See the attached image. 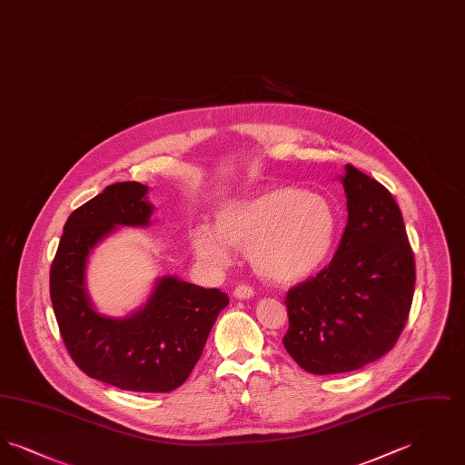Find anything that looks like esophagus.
I'll list each match as a JSON object with an SVG mask.
<instances>
[{"mask_svg":"<svg viewBox=\"0 0 465 465\" xmlns=\"http://www.w3.org/2000/svg\"><path fill=\"white\" fill-rule=\"evenodd\" d=\"M233 296L241 298V300L251 298V296H254V289H252V286H249V284H239L237 288L233 289Z\"/></svg>","mask_w":465,"mask_h":465,"instance_id":"34e87169","label":"esophagus"}]
</instances>
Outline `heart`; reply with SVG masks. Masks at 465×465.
I'll use <instances>...</instances> for the list:
<instances>
[{
  "label": "heart",
  "mask_w": 465,
  "mask_h": 465,
  "mask_svg": "<svg viewBox=\"0 0 465 465\" xmlns=\"http://www.w3.org/2000/svg\"><path fill=\"white\" fill-rule=\"evenodd\" d=\"M336 235L338 213L331 200L313 190L279 184L224 202L216 226L200 223L190 239L203 265L226 268L235 247L247 251L266 279L292 282L326 263Z\"/></svg>",
  "instance_id": "obj_1"
}]
</instances>
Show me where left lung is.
I'll return each mask as SVG.
<instances>
[{"label": "left lung", "instance_id": "left-lung-1", "mask_svg": "<svg viewBox=\"0 0 465 465\" xmlns=\"http://www.w3.org/2000/svg\"><path fill=\"white\" fill-rule=\"evenodd\" d=\"M341 183L349 222L334 258L284 302L282 343L313 375L355 371L392 351L415 291V258L391 192L351 163Z\"/></svg>", "mask_w": 465, "mask_h": 465}]
</instances>
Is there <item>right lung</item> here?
Here are the masks:
<instances>
[{
    "label": "right lung",
    "instance_id": "1",
    "mask_svg": "<svg viewBox=\"0 0 465 465\" xmlns=\"http://www.w3.org/2000/svg\"><path fill=\"white\" fill-rule=\"evenodd\" d=\"M146 192L135 181L114 183L71 213L50 268V298L67 352L85 375L122 391L171 392L199 362L228 294L163 277L144 309L110 319L92 309L85 292L92 247L118 224L150 222Z\"/></svg>",
    "mask_w": 465,
    "mask_h": 465
}]
</instances>
